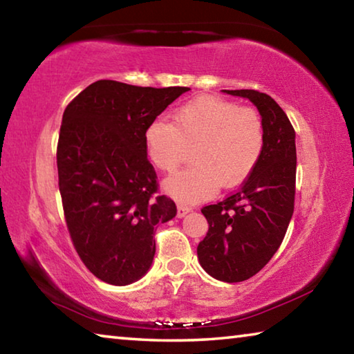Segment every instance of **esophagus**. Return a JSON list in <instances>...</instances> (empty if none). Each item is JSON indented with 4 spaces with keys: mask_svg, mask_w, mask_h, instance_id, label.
Here are the masks:
<instances>
[{
    "mask_svg": "<svg viewBox=\"0 0 354 354\" xmlns=\"http://www.w3.org/2000/svg\"><path fill=\"white\" fill-rule=\"evenodd\" d=\"M190 211H192V207L184 206V205H178V217L179 218L184 217V215H187Z\"/></svg>",
    "mask_w": 354,
    "mask_h": 354,
    "instance_id": "esophagus-1",
    "label": "esophagus"
}]
</instances>
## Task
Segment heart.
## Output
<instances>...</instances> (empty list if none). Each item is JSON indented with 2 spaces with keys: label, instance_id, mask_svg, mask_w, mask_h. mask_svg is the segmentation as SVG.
<instances>
[{
  "label": "heart",
  "instance_id": "obj_1",
  "mask_svg": "<svg viewBox=\"0 0 354 354\" xmlns=\"http://www.w3.org/2000/svg\"><path fill=\"white\" fill-rule=\"evenodd\" d=\"M263 124L253 109L214 97H200L179 107L173 122L156 118L145 129V148L160 171H175L185 151L195 148L194 167L164 181V190L190 205L217 195L220 185L242 183L263 151Z\"/></svg>",
  "mask_w": 354,
  "mask_h": 354
}]
</instances>
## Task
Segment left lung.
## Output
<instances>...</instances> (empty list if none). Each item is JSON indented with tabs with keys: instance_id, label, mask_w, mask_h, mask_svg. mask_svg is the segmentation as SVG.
Instances as JSON below:
<instances>
[{
	"instance_id": "left-lung-1",
	"label": "left lung",
	"mask_w": 354,
	"mask_h": 354,
	"mask_svg": "<svg viewBox=\"0 0 354 354\" xmlns=\"http://www.w3.org/2000/svg\"><path fill=\"white\" fill-rule=\"evenodd\" d=\"M247 98L261 113L263 151L236 194L201 209L209 230L196 253L212 278L241 283L277 253L293 214L297 175L295 131L277 101L257 91H221Z\"/></svg>"
}]
</instances>
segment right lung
Listing matches in <instances>:
<instances>
[{"label": "right lung", "mask_w": 354, "mask_h": 354, "mask_svg": "<svg viewBox=\"0 0 354 354\" xmlns=\"http://www.w3.org/2000/svg\"><path fill=\"white\" fill-rule=\"evenodd\" d=\"M189 87H137L101 80L64 112L59 190L71 241L88 270L113 286L139 281L153 263L158 223L176 215L156 196L145 129Z\"/></svg>", "instance_id": "1"}]
</instances>
